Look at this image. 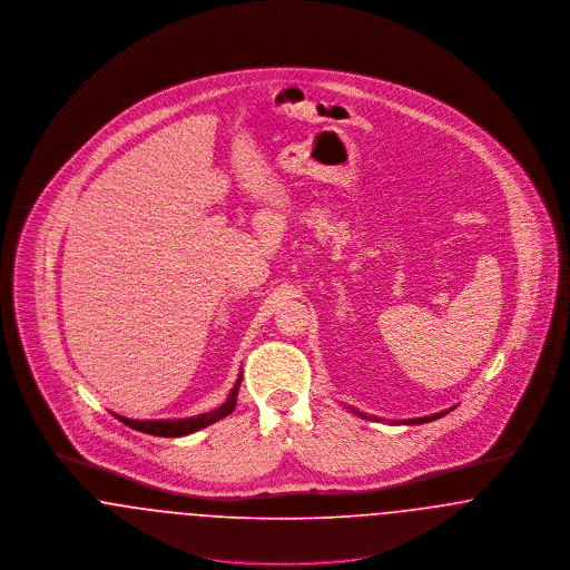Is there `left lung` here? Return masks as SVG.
Segmentation results:
<instances>
[{"label": "left lung", "instance_id": "obj_1", "mask_svg": "<svg viewBox=\"0 0 570 570\" xmlns=\"http://www.w3.org/2000/svg\"><path fill=\"white\" fill-rule=\"evenodd\" d=\"M446 412H438V414H430V416H421V419H410V421H402V423H407V425H421V423H428V421H434V419H440V416H444Z\"/></svg>", "mask_w": 570, "mask_h": 570}]
</instances>
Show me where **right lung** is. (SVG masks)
I'll return each mask as SVG.
<instances>
[{"label":"right lung","instance_id":"add662e5","mask_svg":"<svg viewBox=\"0 0 570 570\" xmlns=\"http://www.w3.org/2000/svg\"><path fill=\"white\" fill-rule=\"evenodd\" d=\"M239 384L242 379L237 380L235 389L230 391L226 404L214 410V412H207V414H198V416H190V419H179V421H132V419H126V416H119L115 414L124 425L132 428L136 432H142V434L160 435V438H179V435H188L191 432H198L212 423H216L219 419L228 416L235 406H237V391H239Z\"/></svg>","mask_w":570,"mask_h":570}]
</instances>
